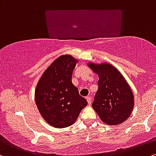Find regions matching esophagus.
I'll return each mask as SVG.
<instances>
[{"label": "esophagus", "instance_id": "esophagus-1", "mask_svg": "<svg viewBox=\"0 0 156 156\" xmlns=\"http://www.w3.org/2000/svg\"><path fill=\"white\" fill-rule=\"evenodd\" d=\"M87 102H88V104L89 105L91 104V102H92L91 96H87Z\"/></svg>", "mask_w": 156, "mask_h": 156}]
</instances>
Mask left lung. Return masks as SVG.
Segmentation results:
<instances>
[{
  "instance_id": "left-lung-1",
  "label": "left lung",
  "mask_w": 156,
  "mask_h": 156,
  "mask_svg": "<svg viewBox=\"0 0 156 156\" xmlns=\"http://www.w3.org/2000/svg\"><path fill=\"white\" fill-rule=\"evenodd\" d=\"M88 66L99 76L93 108L102 121L108 125L123 122L129 117L134 106L129 86L111 64L89 63Z\"/></svg>"
}]
</instances>
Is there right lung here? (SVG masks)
Instances as JSON below:
<instances>
[{"label":"right lung","instance_id":"right-lung-1","mask_svg":"<svg viewBox=\"0 0 156 156\" xmlns=\"http://www.w3.org/2000/svg\"><path fill=\"white\" fill-rule=\"evenodd\" d=\"M76 60L69 55L58 57L43 74L35 91L38 110L56 128L73 125L87 101L72 83Z\"/></svg>","mask_w":156,"mask_h":156}]
</instances>
